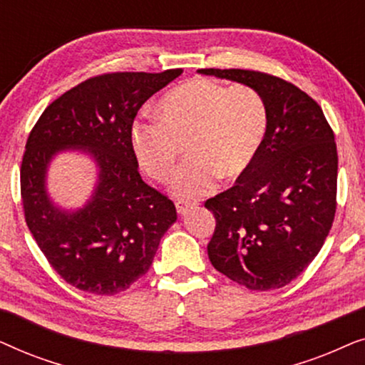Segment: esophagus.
<instances>
[{
  "label": "esophagus",
  "instance_id": "1",
  "mask_svg": "<svg viewBox=\"0 0 365 365\" xmlns=\"http://www.w3.org/2000/svg\"><path fill=\"white\" fill-rule=\"evenodd\" d=\"M196 206V202H191V201H182V199H178L176 201V209L179 214H186V211L189 207Z\"/></svg>",
  "mask_w": 365,
  "mask_h": 365
}]
</instances>
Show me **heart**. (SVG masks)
Masks as SVG:
<instances>
[{
  "mask_svg": "<svg viewBox=\"0 0 365 365\" xmlns=\"http://www.w3.org/2000/svg\"><path fill=\"white\" fill-rule=\"evenodd\" d=\"M267 104L256 88L192 78L158 103V118L138 119L131 144L139 166L158 182L176 171L182 146L187 161L174 179L178 197L211 192L217 178L234 179L251 166L267 131Z\"/></svg>",
  "mask_w": 365,
  "mask_h": 365,
  "instance_id": "1",
  "label": "heart"
}]
</instances>
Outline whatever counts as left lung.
Instances as JSON below:
<instances>
[{"instance_id":"left-lung-1","label":"left lung","mask_w":365,"mask_h":365,"mask_svg":"<svg viewBox=\"0 0 365 365\" xmlns=\"http://www.w3.org/2000/svg\"><path fill=\"white\" fill-rule=\"evenodd\" d=\"M256 88L267 104L261 149L236 184L204 202L216 217L209 261L231 281L271 291L321 251L337 207V146L322 109L292 83L251 69H199Z\"/></svg>"}]
</instances>
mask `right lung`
<instances>
[{
    "mask_svg": "<svg viewBox=\"0 0 365 365\" xmlns=\"http://www.w3.org/2000/svg\"><path fill=\"white\" fill-rule=\"evenodd\" d=\"M181 73L89 78L54 99L29 133L19 174L24 219L51 267L79 291H126L178 219L171 199L141 179L131 128L139 108ZM69 147L88 150L100 168L92 201L76 213L54 208L43 189L51 158Z\"/></svg>",
    "mask_w": 365,
    "mask_h": 365,
    "instance_id": "right-lung-1",
    "label": "right lung"
}]
</instances>
